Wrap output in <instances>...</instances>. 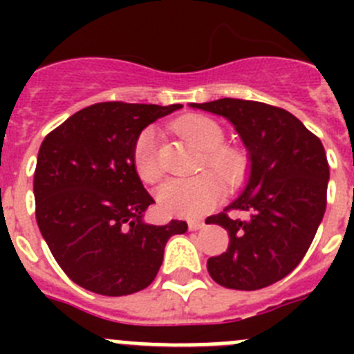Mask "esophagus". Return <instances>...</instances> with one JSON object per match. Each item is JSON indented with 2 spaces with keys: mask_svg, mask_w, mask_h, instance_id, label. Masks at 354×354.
Here are the masks:
<instances>
[{
  "mask_svg": "<svg viewBox=\"0 0 354 354\" xmlns=\"http://www.w3.org/2000/svg\"><path fill=\"white\" fill-rule=\"evenodd\" d=\"M204 221H200V220H193L187 223V227H189V230H200V228H204Z\"/></svg>",
  "mask_w": 354,
  "mask_h": 354,
  "instance_id": "esophagus-1",
  "label": "esophagus"
}]
</instances>
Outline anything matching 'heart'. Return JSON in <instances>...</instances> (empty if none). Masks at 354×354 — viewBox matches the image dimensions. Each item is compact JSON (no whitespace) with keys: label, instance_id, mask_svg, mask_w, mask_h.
<instances>
[{"label":"heart","instance_id":"b5f03b06","mask_svg":"<svg viewBox=\"0 0 354 354\" xmlns=\"http://www.w3.org/2000/svg\"><path fill=\"white\" fill-rule=\"evenodd\" d=\"M177 133L184 140L204 152V165L221 175L212 171L189 177V179H171L162 184L158 193L159 204L168 214L183 216V218H198L216 205L223 195V179L227 184H237L248 170V159L245 152L236 147L221 145L223 129L212 118L193 115L180 118L175 124ZM134 168L140 179L145 183H158L162 175L159 161V134L154 127H147L140 133L134 143Z\"/></svg>","mask_w":354,"mask_h":354}]
</instances>
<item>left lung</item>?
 I'll list each match as a JSON object with an SVG mask.
<instances>
[{
	"label": "left lung",
	"instance_id": "8db88e82",
	"mask_svg": "<svg viewBox=\"0 0 354 354\" xmlns=\"http://www.w3.org/2000/svg\"><path fill=\"white\" fill-rule=\"evenodd\" d=\"M227 118L248 150V179L225 211L207 218L228 232L227 252L207 261L216 283L257 290L286 278L305 257L326 211V152L292 113L243 99L192 102Z\"/></svg>",
	"mask_w": 354,
	"mask_h": 354
}]
</instances>
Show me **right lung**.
<instances>
[{"label":"right lung","mask_w":354,"mask_h":354,"mask_svg":"<svg viewBox=\"0 0 354 354\" xmlns=\"http://www.w3.org/2000/svg\"><path fill=\"white\" fill-rule=\"evenodd\" d=\"M183 106L99 102L46 136L33 180L37 223L72 282L102 296L152 283L165 246L186 221L143 220L154 198L134 168V143L158 118Z\"/></svg>","instance_id":"add662e5"}]
</instances>
